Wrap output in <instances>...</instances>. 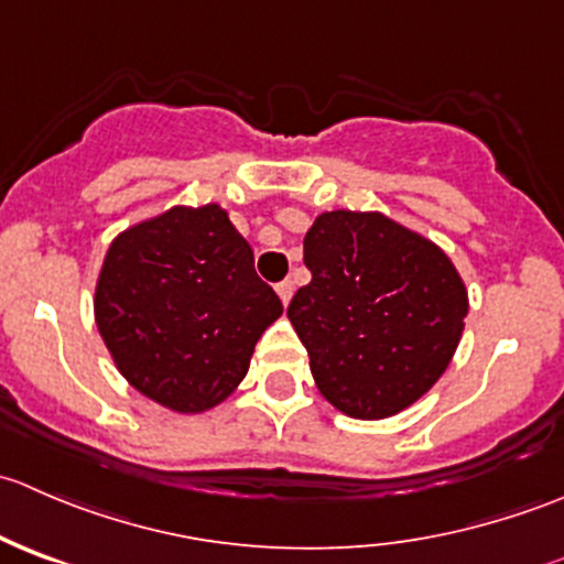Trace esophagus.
Returning a JSON list of instances; mask_svg holds the SVG:
<instances>
[{
    "label": "esophagus",
    "instance_id": "esophagus-1",
    "mask_svg": "<svg viewBox=\"0 0 564 564\" xmlns=\"http://www.w3.org/2000/svg\"><path fill=\"white\" fill-rule=\"evenodd\" d=\"M275 292H278V297L283 300V305H289V300H292V294H294V283L289 281V278H286V281H281V283H278V286H275Z\"/></svg>",
    "mask_w": 564,
    "mask_h": 564
}]
</instances>
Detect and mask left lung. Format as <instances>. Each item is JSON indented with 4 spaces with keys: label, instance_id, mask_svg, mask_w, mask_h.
I'll return each instance as SVG.
<instances>
[{
    "label": "left lung",
    "instance_id": "obj_1",
    "mask_svg": "<svg viewBox=\"0 0 564 564\" xmlns=\"http://www.w3.org/2000/svg\"><path fill=\"white\" fill-rule=\"evenodd\" d=\"M303 248L311 283L286 314L322 395L349 417L382 420L434 388L469 311L453 261L395 220L351 209L318 215Z\"/></svg>",
    "mask_w": 564,
    "mask_h": 564
}]
</instances>
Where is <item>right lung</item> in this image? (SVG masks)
I'll list each match as a JSON object with an SVG mask.
<instances>
[{
    "label": "right lung",
    "mask_w": 564,
    "mask_h": 564,
    "mask_svg": "<svg viewBox=\"0 0 564 564\" xmlns=\"http://www.w3.org/2000/svg\"><path fill=\"white\" fill-rule=\"evenodd\" d=\"M281 314L218 204L174 207L122 231L95 292L98 329L122 377L174 412L224 401Z\"/></svg>",
    "instance_id": "obj_1"
}]
</instances>
